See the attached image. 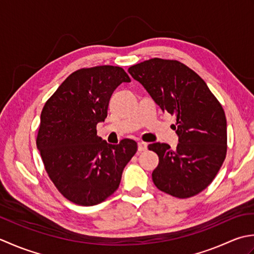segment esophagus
Listing matches in <instances>:
<instances>
[{"label":"esophagus","instance_id":"esophagus-1","mask_svg":"<svg viewBox=\"0 0 254 254\" xmlns=\"http://www.w3.org/2000/svg\"><path fill=\"white\" fill-rule=\"evenodd\" d=\"M148 144L146 142H138V151L139 152H142V151H146L147 150Z\"/></svg>","mask_w":254,"mask_h":254}]
</instances>
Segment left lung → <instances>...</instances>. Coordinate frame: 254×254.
Wrapping results in <instances>:
<instances>
[{"instance_id":"obj_1","label":"left lung","mask_w":254,"mask_h":254,"mask_svg":"<svg viewBox=\"0 0 254 254\" xmlns=\"http://www.w3.org/2000/svg\"><path fill=\"white\" fill-rule=\"evenodd\" d=\"M128 72L141 83L163 112L177 118V149L154 142L159 157L152 181L162 192L188 198L205 190L218 173L227 153L224 108L205 81L178 60L153 58L131 65Z\"/></svg>"}]
</instances>
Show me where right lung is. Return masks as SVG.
Segmentation results:
<instances>
[{"instance_id": "right-lung-1", "label": "right lung", "mask_w": 254, "mask_h": 254, "mask_svg": "<svg viewBox=\"0 0 254 254\" xmlns=\"http://www.w3.org/2000/svg\"><path fill=\"white\" fill-rule=\"evenodd\" d=\"M123 82L130 77L121 66L76 70L41 111L36 143L48 177L72 203L93 206L110 197L137 151L131 139L110 144L96 134L113 92Z\"/></svg>"}]
</instances>
